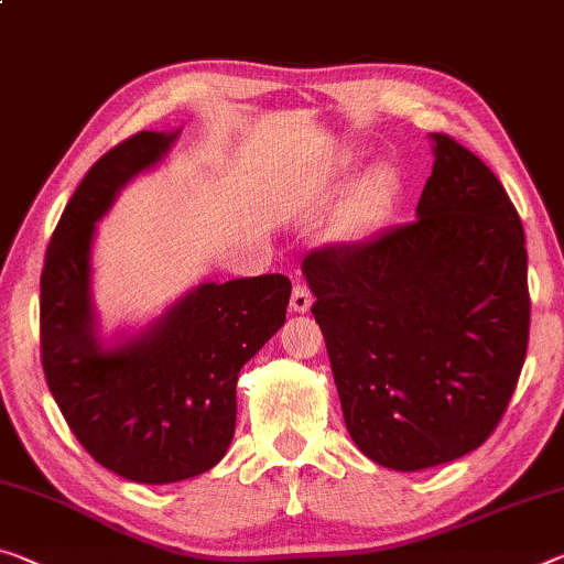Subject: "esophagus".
Wrapping results in <instances>:
<instances>
[{
    "instance_id": "obj_1",
    "label": "esophagus",
    "mask_w": 564,
    "mask_h": 564,
    "mask_svg": "<svg viewBox=\"0 0 564 564\" xmlns=\"http://www.w3.org/2000/svg\"><path fill=\"white\" fill-rule=\"evenodd\" d=\"M312 307V292L307 290V284H302V282H297L294 284V290H292V300H290V310L292 312H307Z\"/></svg>"
}]
</instances>
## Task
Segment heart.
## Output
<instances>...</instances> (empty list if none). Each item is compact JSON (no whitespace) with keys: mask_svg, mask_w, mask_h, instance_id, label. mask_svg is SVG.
<instances>
[{"mask_svg":"<svg viewBox=\"0 0 564 564\" xmlns=\"http://www.w3.org/2000/svg\"><path fill=\"white\" fill-rule=\"evenodd\" d=\"M388 186H391V171L386 166H378L372 169L366 178L360 181V186L355 188V194L348 204V221H358L360 216H366L372 206L380 202V196L388 192Z\"/></svg>","mask_w":564,"mask_h":564,"instance_id":"heart-1","label":"heart"}]
</instances>
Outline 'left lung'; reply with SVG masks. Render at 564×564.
<instances>
[{"mask_svg":"<svg viewBox=\"0 0 564 564\" xmlns=\"http://www.w3.org/2000/svg\"><path fill=\"white\" fill-rule=\"evenodd\" d=\"M431 141L419 219L302 262L345 426L395 471L479 448L507 411L530 340L514 204L479 155L452 135Z\"/></svg>","mask_w":564,"mask_h":564,"instance_id":"obj_1","label":"left lung"}]
</instances>
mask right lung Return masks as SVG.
<instances>
[{
  "label": "right lung",
  "instance_id": "right-lung-1",
  "mask_svg": "<svg viewBox=\"0 0 564 564\" xmlns=\"http://www.w3.org/2000/svg\"><path fill=\"white\" fill-rule=\"evenodd\" d=\"M176 138L141 131L95 163L59 216L40 280L50 393L85 452L138 484L184 481L221 462L237 426L239 370L284 325L292 292L284 274L204 282L145 330L102 343L95 224Z\"/></svg>",
  "mask_w": 564,
  "mask_h": 564
}]
</instances>
